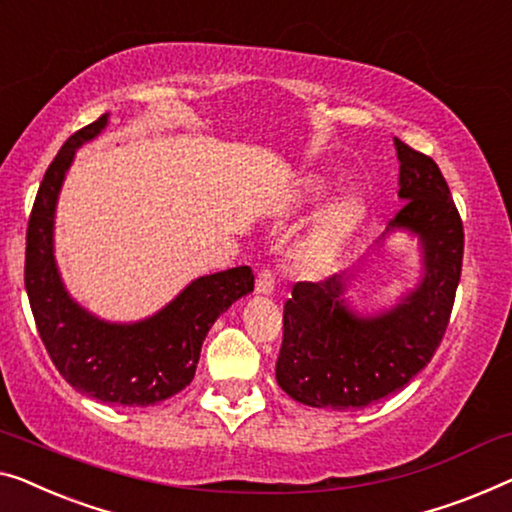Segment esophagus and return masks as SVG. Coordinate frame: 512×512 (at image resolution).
<instances>
[{
  "mask_svg": "<svg viewBox=\"0 0 512 512\" xmlns=\"http://www.w3.org/2000/svg\"><path fill=\"white\" fill-rule=\"evenodd\" d=\"M274 291V274L272 270H261L256 279V293L258 295H272Z\"/></svg>",
  "mask_w": 512,
  "mask_h": 512,
  "instance_id": "obj_1",
  "label": "esophagus"
}]
</instances>
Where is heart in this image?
I'll list each match as a JSON object with an SVG mask.
<instances>
[{
  "label": "heart",
  "instance_id": "b5f03b06",
  "mask_svg": "<svg viewBox=\"0 0 512 512\" xmlns=\"http://www.w3.org/2000/svg\"><path fill=\"white\" fill-rule=\"evenodd\" d=\"M358 219V205L353 201H337L321 214V219L311 226L300 244V254L307 263L328 261L339 244L346 240L351 228Z\"/></svg>",
  "mask_w": 512,
  "mask_h": 512
}]
</instances>
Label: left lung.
I'll list each match as a JSON object with an SVG mask.
<instances>
[{
	"label": "left lung",
	"mask_w": 512,
	"mask_h": 512,
	"mask_svg": "<svg viewBox=\"0 0 512 512\" xmlns=\"http://www.w3.org/2000/svg\"><path fill=\"white\" fill-rule=\"evenodd\" d=\"M404 207L379 238L409 233L420 247L418 284L381 311H358L346 293L360 270L293 286L284 305L277 383L314 409H362L399 392L427 367L446 335L462 274L464 228L439 166L395 138Z\"/></svg>",
	"instance_id": "8db88e82"
}]
</instances>
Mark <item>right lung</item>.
Wrapping results in <instances>:
<instances>
[{
	"label": "right lung",
	"mask_w": 512,
	"mask_h": 512,
	"mask_svg": "<svg viewBox=\"0 0 512 512\" xmlns=\"http://www.w3.org/2000/svg\"><path fill=\"white\" fill-rule=\"evenodd\" d=\"M108 117L73 133L43 175L27 226L25 288L50 360L73 388L106 404L150 406L191 383L207 332L254 291V272L240 265L205 274L166 307L131 323L106 321L71 298L55 261L59 191L76 152L106 131Z\"/></svg>",
	"instance_id": "obj_1"
}]
</instances>
